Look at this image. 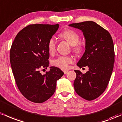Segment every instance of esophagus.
<instances>
[{
    "label": "esophagus",
    "mask_w": 122,
    "mask_h": 122,
    "mask_svg": "<svg viewBox=\"0 0 122 122\" xmlns=\"http://www.w3.org/2000/svg\"><path fill=\"white\" fill-rule=\"evenodd\" d=\"M68 70H64V71H63L64 74H66L68 72Z\"/></svg>",
    "instance_id": "esophagus-1"
}]
</instances>
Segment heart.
I'll return each instance as SVG.
<instances>
[{"instance_id": "b5f03b06", "label": "heart", "mask_w": 122, "mask_h": 122, "mask_svg": "<svg viewBox=\"0 0 122 122\" xmlns=\"http://www.w3.org/2000/svg\"><path fill=\"white\" fill-rule=\"evenodd\" d=\"M61 37L65 40L71 46H73L72 50L76 53H79L81 51L82 47L80 45L77 44L79 41V35L75 31L71 30H66L63 31L61 34ZM48 51L50 54H54L56 48V42L54 38L50 39L47 45ZM72 59L68 56H59L54 59L52 61V64L55 66L62 70H66L70 64L72 63Z\"/></svg>"}]
</instances>
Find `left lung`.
<instances>
[{
  "label": "left lung",
  "mask_w": 122,
  "mask_h": 122,
  "mask_svg": "<svg viewBox=\"0 0 122 122\" xmlns=\"http://www.w3.org/2000/svg\"><path fill=\"white\" fill-rule=\"evenodd\" d=\"M68 26L81 30L85 40V51L76 66L89 67L85 74L74 70L75 91L84 99L92 100L104 92L112 73L115 61L112 39L108 31L93 21Z\"/></svg>",
  "instance_id": "left-lung-1"
}]
</instances>
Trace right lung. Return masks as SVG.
<instances>
[{
  "instance_id": "add662e5",
  "label": "right lung",
  "mask_w": 122,
  "mask_h": 122,
  "mask_svg": "<svg viewBox=\"0 0 122 122\" xmlns=\"http://www.w3.org/2000/svg\"><path fill=\"white\" fill-rule=\"evenodd\" d=\"M59 25H30L15 37L10 54L11 66L19 90L28 100L41 103L56 90L57 81L63 76L60 68L50 67L42 75L40 70L49 67L48 43Z\"/></svg>"
}]
</instances>
